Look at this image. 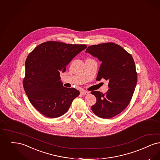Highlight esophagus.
Listing matches in <instances>:
<instances>
[{
	"label": "esophagus",
	"instance_id": "obj_1",
	"mask_svg": "<svg viewBox=\"0 0 160 160\" xmlns=\"http://www.w3.org/2000/svg\"><path fill=\"white\" fill-rule=\"evenodd\" d=\"M80 94H81L82 95L85 96V95H88L89 94V92H86V91H84V90H82V91L80 92Z\"/></svg>",
	"mask_w": 160,
	"mask_h": 160
}]
</instances>
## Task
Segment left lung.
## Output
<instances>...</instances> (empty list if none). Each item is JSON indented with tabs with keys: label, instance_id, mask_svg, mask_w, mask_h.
<instances>
[{
	"label": "left lung",
	"instance_id": "8db88e82",
	"mask_svg": "<svg viewBox=\"0 0 160 160\" xmlns=\"http://www.w3.org/2000/svg\"><path fill=\"white\" fill-rule=\"evenodd\" d=\"M86 52L102 62L96 80L104 78L109 81V89L105 94L99 91L91 92L96 98L91 109L99 117H114L128 107L133 95L138 80L133 58L114 43L92 45Z\"/></svg>",
	"mask_w": 160,
	"mask_h": 160
}]
</instances>
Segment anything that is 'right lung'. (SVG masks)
<instances>
[{
    "instance_id": "1",
    "label": "right lung",
    "mask_w": 160,
    "mask_h": 160,
    "mask_svg": "<svg viewBox=\"0 0 160 160\" xmlns=\"http://www.w3.org/2000/svg\"><path fill=\"white\" fill-rule=\"evenodd\" d=\"M85 45H71L49 41L38 46L27 58L23 86L30 102L41 114L49 118L64 115L80 92L67 88L60 80V72Z\"/></svg>"
}]
</instances>
